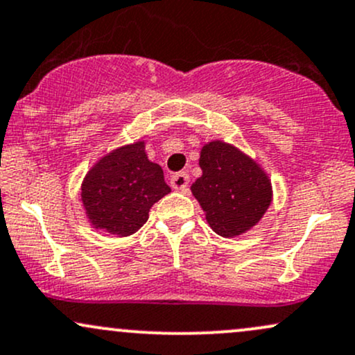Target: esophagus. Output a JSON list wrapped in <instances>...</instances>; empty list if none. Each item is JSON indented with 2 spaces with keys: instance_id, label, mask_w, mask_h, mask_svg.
<instances>
[{
  "instance_id": "obj_1",
  "label": "esophagus",
  "mask_w": 355,
  "mask_h": 355,
  "mask_svg": "<svg viewBox=\"0 0 355 355\" xmlns=\"http://www.w3.org/2000/svg\"><path fill=\"white\" fill-rule=\"evenodd\" d=\"M187 184H189V174L181 171V173H176L173 178H171V186L178 191H186Z\"/></svg>"
}]
</instances>
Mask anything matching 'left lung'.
<instances>
[{
    "instance_id": "obj_1",
    "label": "left lung",
    "mask_w": 355,
    "mask_h": 355,
    "mask_svg": "<svg viewBox=\"0 0 355 355\" xmlns=\"http://www.w3.org/2000/svg\"><path fill=\"white\" fill-rule=\"evenodd\" d=\"M202 176L191 186L216 234L234 237L259 223L272 201L268 174L234 146L211 141L202 146Z\"/></svg>"
}]
</instances>
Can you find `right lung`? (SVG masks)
Listing matches in <instances>:
<instances>
[{
  "label": "right lung",
  "instance_id": "right-lung-1",
  "mask_svg": "<svg viewBox=\"0 0 355 355\" xmlns=\"http://www.w3.org/2000/svg\"><path fill=\"white\" fill-rule=\"evenodd\" d=\"M171 193L161 166L148 159L144 141L106 154L81 186V201L93 227L110 234H135L154 202Z\"/></svg>",
  "mask_w": 355,
  "mask_h": 355
}]
</instances>
